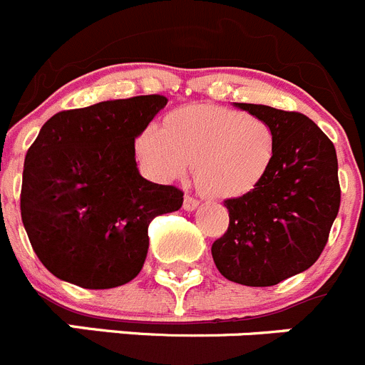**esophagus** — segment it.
I'll use <instances>...</instances> for the list:
<instances>
[{
  "label": "esophagus",
  "mask_w": 365,
  "mask_h": 365,
  "mask_svg": "<svg viewBox=\"0 0 365 365\" xmlns=\"http://www.w3.org/2000/svg\"><path fill=\"white\" fill-rule=\"evenodd\" d=\"M198 205H200L198 200L192 198V196H189V194H187L185 200H183V209H185V210H194Z\"/></svg>",
  "instance_id": "obj_1"
}]
</instances>
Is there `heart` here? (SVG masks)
I'll return each mask as SVG.
<instances>
[{
	"label": "heart",
	"mask_w": 365,
	"mask_h": 365,
	"mask_svg": "<svg viewBox=\"0 0 365 365\" xmlns=\"http://www.w3.org/2000/svg\"><path fill=\"white\" fill-rule=\"evenodd\" d=\"M275 131L264 118L220 106H187L148 125L135 140L136 158L158 182L194 180L210 198L250 192L275 160Z\"/></svg>",
	"instance_id": "obj_1"
}]
</instances>
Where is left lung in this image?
<instances>
[{"label":"left lung","mask_w":365,"mask_h":365,"mask_svg":"<svg viewBox=\"0 0 365 365\" xmlns=\"http://www.w3.org/2000/svg\"><path fill=\"white\" fill-rule=\"evenodd\" d=\"M234 104L274 128L277 151L250 192L225 200L229 229L212 243V257L229 281L274 286L308 270L328 243L340 207L335 145L299 111Z\"/></svg>","instance_id":"1"}]
</instances>
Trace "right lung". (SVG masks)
<instances>
[{
	"label": "right lung",
	"mask_w": 365,
	"mask_h": 365,
	"mask_svg": "<svg viewBox=\"0 0 365 365\" xmlns=\"http://www.w3.org/2000/svg\"><path fill=\"white\" fill-rule=\"evenodd\" d=\"M163 95L59 111L25 156L21 220L46 270L88 290L135 279L149 223L182 207L183 192L136 169L135 138L163 110Z\"/></svg>",
	"instance_id": "right-lung-1"
}]
</instances>
